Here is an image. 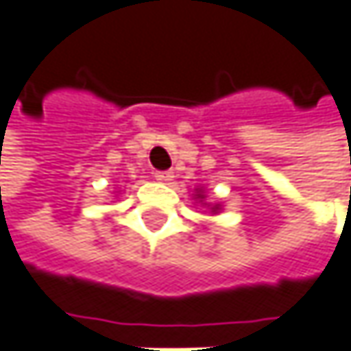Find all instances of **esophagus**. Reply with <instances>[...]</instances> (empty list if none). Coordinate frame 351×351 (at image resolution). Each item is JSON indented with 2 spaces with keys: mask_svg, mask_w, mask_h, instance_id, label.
Wrapping results in <instances>:
<instances>
[{
  "mask_svg": "<svg viewBox=\"0 0 351 351\" xmlns=\"http://www.w3.org/2000/svg\"><path fill=\"white\" fill-rule=\"evenodd\" d=\"M171 178H173V171H171V169L155 171V180H159V182H171Z\"/></svg>",
  "mask_w": 351,
  "mask_h": 351,
  "instance_id": "34e87169",
  "label": "esophagus"
}]
</instances>
